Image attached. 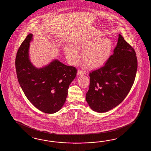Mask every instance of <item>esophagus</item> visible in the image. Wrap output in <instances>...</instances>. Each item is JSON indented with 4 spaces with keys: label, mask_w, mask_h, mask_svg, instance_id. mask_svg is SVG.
Wrapping results in <instances>:
<instances>
[{
    "label": "esophagus",
    "mask_w": 151,
    "mask_h": 151,
    "mask_svg": "<svg viewBox=\"0 0 151 151\" xmlns=\"http://www.w3.org/2000/svg\"><path fill=\"white\" fill-rule=\"evenodd\" d=\"M86 73V72L85 71H83V70H79L77 72V75L78 76H80V75H83Z\"/></svg>",
    "instance_id": "esophagus-1"
}]
</instances>
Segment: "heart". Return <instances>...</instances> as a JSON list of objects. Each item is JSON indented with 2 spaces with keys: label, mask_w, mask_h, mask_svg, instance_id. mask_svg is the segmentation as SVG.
<instances>
[{
  "label": "heart",
  "mask_w": 151,
  "mask_h": 151,
  "mask_svg": "<svg viewBox=\"0 0 151 151\" xmlns=\"http://www.w3.org/2000/svg\"><path fill=\"white\" fill-rule=\"evenodd\" d=\"M112 40L101 35H96L90 39H81L74 44L68 45L65 48V53L72 64L77 61L81 51L83 63L91 68L102 66L109 60L112 51Z\"/></svg>",
  "instance_id": "obj_1"
}]
</instances>
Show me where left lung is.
Instances as JSON below:
<instances>
[{
  "label": "left lung",
  "instance_id": "obj_1",
  "mask_svg": "<svg viewBox=\"0 0 151 151\" xmlns=\"http://www.w3.org/2000/svg\"><path fill=\"white\" fill-rule=\"evenodd\" d=\"M138 67L136 53L119 34L113 54L105 65L92 71L86 100L94 111L104 113L116 107L127 96Z\"/></svg>",
  "mask_w": 151,
  "mask_h": 151
}]
</instances>
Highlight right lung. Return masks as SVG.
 <instances>
[{"instance_id":"1","label":"right lung","mask_w":151,"mask_h":151,"mask_svg":"<svg viewBox=\"0 0 151 151\" xmlns=\"http://www.w3.org/2000/svg\"><path fill=\"white\" fill-rule=\"evenodd\" d=\"M30 33L17 53L16 68L20 86L26 98L37 109L52 114L62 108L66 99L69 85L77 74L76 68L67 66L58 59L42 68H35L29 58Z\"/></svg>"}]
</instances>
